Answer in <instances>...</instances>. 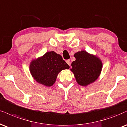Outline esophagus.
<instances>
[{"label": "esophagus", "instance_id": "34e87169", "mask_svg": "<svg viewBox=\"0 0 127 127\" xmlns=\"http://www.w3.org/2000/svg\"><path fill=\"white\" fill-rule=\"evenodd\" d=\"M66 62H67V63L68 64L70 65H70H71V61H70V59L67 60H66Z\"/></svg>", "mask_w": 127, "mask_h": 127}]
</instances>
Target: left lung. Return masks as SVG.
Returning <instances> with one entry per match:
<instances>
[{"label":"left lung","mask_w":127,"mask_h":127,"mask_svg":"<svg viewBox=\"0 0 127 127\" xmlns=\"http://www.w3.org/2000/svg\"><path fill=\"white\" fill-rule=\"evenodd\" d=\"M76 60L72 62L71 70L76 81L82 86H86L98 78L102 68V63L98 58L85 51L74 54Z\"/></svg>","instance_id":"obj_1"}]
</instances>
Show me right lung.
<instances>
[{"instance_id":"1","label":"right lung","mask_w":127,"mask_h":127,"mask_svg":"<svg viewBox=\"0 0 127 127\" xmlns=\"http://www.w3.org/2000/svg\"><path fill=\"white\" fill-rule=\"evenodd\" d=\"M69 68L62 56L54 51L48 52L42 57L32 61L30 66V72L35 80L47 86L54 83L60 71Z\"/></svg>"}]
</instances>
